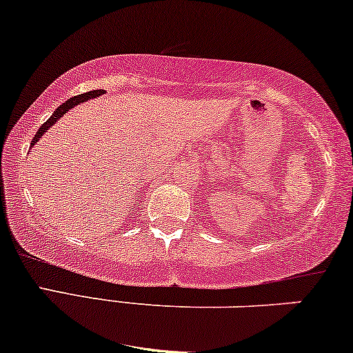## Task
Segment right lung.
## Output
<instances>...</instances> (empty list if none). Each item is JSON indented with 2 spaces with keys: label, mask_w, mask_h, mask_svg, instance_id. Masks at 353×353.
Here are the masks:
<instances>
[{
  "label": "right lung",
  "mask_w": 353,
  "mask_h": 353,
  "mask_svg": "<svg viewBox=\"0 0 353 353\" xmlns=\"http://www.w3.org/2000/svg\"><path fill=\"white\" fill-rule=\"evenodd\" d=\"M105 94V90H90V92H85V94H81V95H76V97H71V99H68L65 103H61L59 105V107L54 110L53 112V115L48 118L47 121L43 123L42 126H40V130L37 131V134H35V137H34V141H32L30 143V145H35V143H39V139L40 137H42L45 132H47L50 128H52L54 123H57L58 120H61L63 118V115H66L68 112H70L71 108H74V107H77V105L79 103H82V102H87V100H90V99H97V97H100V95H103Z\"/></svg>",
  "instance_id": "right-lung-1"
}]
</instances>
